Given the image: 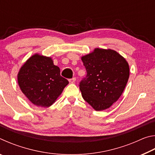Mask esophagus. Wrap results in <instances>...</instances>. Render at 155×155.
Listing matches in <instances>:
<instances>
[{
  "label": "esophagus",
  "mask_w": 155,
  "mask_h": 155,
  "mask_svg": "<svg viewBox=\"0 0 155 155\" xmlns=\"http://www.w3.org/2000/svg\"><path fill=\"white\" fill-rule=\"evenodd\" d=\"M76 81V78L74 77V78H70L69 79V82L70 83H74Z\"/></svg>",
  "instance_id": "obj_1"
}]
</instances>
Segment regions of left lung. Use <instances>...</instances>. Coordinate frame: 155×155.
<instances>
[{
	"instance_id": "left-lung-1",
	"label": "left lung",
	"mask_w": 155,
	"mask_h": 155,
	"mask_svg": "<svg viewBox=\"0 0 155 155\" xmlns=\"http://www.w3.org/2000/svg\"><path fill=\"white\" fill-rule=\"evenodd\" d=\"M81 59L87 72L79 83L83 99L96 111L109 108L127 85L129 78L128 63L110 49L96 48Z\"/></svg>"
}]
</instances>
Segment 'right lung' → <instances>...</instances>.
I'll list each match as a JSON object with an SVG mask.
<instances>
[{
    "label": "right lung",
    "mask_w": 155,
    "mask_h": 155,
    "mask_svg": "<svg viewBox=\"0 0 155 155\" xmlns=\"http://www.w3.org/2000/svg\"><path fill=\"white\" fill-rule=\"evenodd\" d=\"M21 90L31 103L48 107L54 103L69 82L50 57L36 54L28 59L18 75Z\"/></svg>",
    "instance_id": "right-lung-1"
}]
</instances>
